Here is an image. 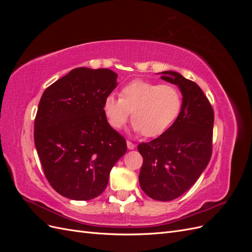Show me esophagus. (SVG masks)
<instances>
[{
	"label": "esophagus",
	"mask_w": 252,
	"mask_h": 252,
	"mask_svg": "<svg viewBox=\"0 0 252 252\" xmlns=\"http://www.w3.org/2000/svg\"><path fill=\"white\" fill-rule=\"evenodd\" d=\"M127 147H128V149H134V147H135V145L132 143V142H130V141H127Z\"/></svg>",
	"instance_id": "34e87169"
}]
</instances>
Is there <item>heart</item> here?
<instances>
[{"label":"heart","instance_id":"heart-1","mask_svg":"<svg viewBox=\"0 0 252 252\" xmlns=\"http://www.w3.org/2000/svg\"><path fill=\"white\" fill-rule=\"evenodd\" d=\"M182 105V94L175 86L136 80L122 88L120 97H106L103 112L108 124L117 130L124 127L131 112L134 131L156 138L174 123Z\"/></svg>","mask_w":252,"mask_h":252}]
</instances>
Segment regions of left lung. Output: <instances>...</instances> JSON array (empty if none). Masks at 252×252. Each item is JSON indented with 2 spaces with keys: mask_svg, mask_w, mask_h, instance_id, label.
<instances>
[{
  "mask_svg": "<svg viewBox=\"0 0 252 252\" xmlns=\"http://www.w3.org/2000/svg\"><path fill=\"white\" fill-rule=\"evenodd\" d=\"M161 79L177 85L183 95L180 116L158 138L141 143L139 175L143 191L157 201H171L191 187L207 167L212 154L215 113L199 85L175 71Z\"/></svg>",
  "mask_w": 252,
  "mask_h": 252,
  "instance_id": "obj_1",
  "label": "left lung"
}]
</instances>
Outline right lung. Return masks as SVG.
Wrapping results in <instances>:
<instances>
[{
  "mask_svg": "<svg viewBox=\"0 0 252 252\" xmlns=\"http://www.w3.org/2000/svg\"><path fill=\"white\" fill-rule=\"evenodd\" d=\"M117 78L107 68H75L46 88L40 100L34 120L37 156L51 187L70 200L100 195L111 168L127 151L125 139L103 112Z\"/></svg>",
  "mask_w": 252,
  "mask_h": 252,
  "instance_id": "add662e5",
  "label": "right lung"
}]
</instances>
